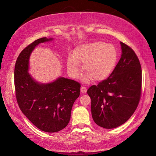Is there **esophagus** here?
Here are the masks:
<instances>
[{"mask_svg":"<svg viewBox=\"0 0 156 156\" xmlns=\"http://www.w3.org/2000/svg\"><path fill=\"white\" fill-rule=\"evenodd\" d=\"M81 91L82 93H86L87 92V89H86V87H84V86H82V87H81Z\"/></svg>","mask_w":156,"mask_h":156,"instance_id":"34e87169","label":"esophagus"}]
</instances>
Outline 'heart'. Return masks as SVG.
<instances>
[{"mask_svg": "<svg viewBox=\"0 0 156 156\" xmlns=\"http://www.w3.org/2000/svg\"><path fill=\"white\" fill-rule=\"evenodd\" d=\"M117 53L115 47L102 41L93 42L78 47L68 57L66 66L70 74L76 77L83 63V69L87 72L84 80L102 81L108 78L115 69Z\"/></svg>", "mask_w": 156, "mask_h": 156, "instance_id": "heart-1", "label": "heart"}]
</instances>
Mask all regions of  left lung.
I'll return each mask as SVG.
<instances>
[{
  "label": "left lung",
  "instance_id": "obj_1",
  "mask_svg": "<svg viewBox=\"0 0 156 156\" xmlns=\"http://www.w3.org/2000/svg\"><path fill=\"white\" fill-rule=\"evenodd\" d=\"M122 54L112 73L87 91L94 122L106 129L125 123L135 112L141 96L142 70L136 53L120 42Z\"/></svg>",
  "mask_w": 156,
  "mask_h": 156
}]
</instances>
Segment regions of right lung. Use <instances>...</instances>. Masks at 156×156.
<instances>
[{
	"label": "right lung",
	"instance_id": "1",
	"mask_svg": "<svg viewBox=\"0 0 156 156\" xmlns=\"http://www.w3.org/2000/svg\"><path fill=\"white\" fill-rule=\"evenodd\" d=\"M52 39L45 37L31 43L19 54L14 70L15 96L20 110L35 126L48 133L59 131L67 126L81 87L80 83L63 77L40 84L30 75L31 52L39 43Z\"/></svg>",
	"mask_w": 156,
	"mask_h": 156
}]
</instances>
